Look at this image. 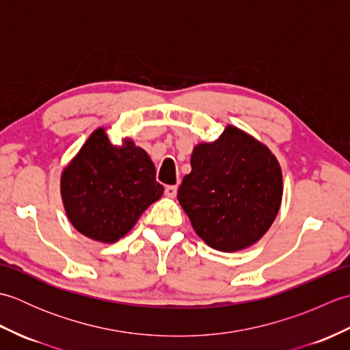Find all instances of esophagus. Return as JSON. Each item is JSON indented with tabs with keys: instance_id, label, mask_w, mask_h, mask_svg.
Instances as JSON below:
<instances>
[{
	"instance_id": "1",
	"label": "esophagus",
	"mask_w": 350,
	"mask_h": 350,
	"mask_svg": "<svg viewBox=\"0 0 350 350\" xmlns=\"http://www.w3.org/2000/svg\"><path fill=\"white\" fill-rule=\"evenodd\" d=\"M177 194V187L176 185H168V187H165V196L170 197V198H174Z\"/></svg>"
}]
</instances>
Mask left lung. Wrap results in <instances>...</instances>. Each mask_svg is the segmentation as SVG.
<instances>
[{
  "instance_id": "1",
  "label": "left lung",
  "mask_w": 350,
  "mask_h": 350,
  "mask_svg": "<svg viewBox=\"0 0 350 350\" xmlns=\"http://www.w3.org/2000/svg\"><path fill=\"white\" fill-rule=\"evenodd\" d=\"M191 168L177 200L209 247L245 250L269 230L281 206L282 174L265 144L230 124L217 141L194 147Z\"/></svg>"
}]
</instances>
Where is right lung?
Masks as SVG:
<instances>
[{
	"label": "right lung",
	"instance_id": "right-lung-1",
	"mask_svg": "<svg viewBox=\"0 0 350 350\" xmlns=\"http://www.w3.org/2000/svg\"><path fill=\"white\" fill-rule=\"evenodd\" d=\"M162 192L146 150L129 138L113 146L103 128L88 137L62 174V198L72 226L103 243L128 234Z\"/></svg>",
	"mask_w": 350,
	"mask_h": 350
}]
</instances>
